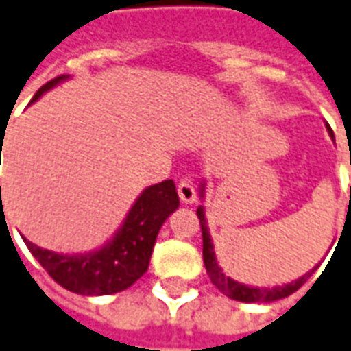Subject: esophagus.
Here are the masks:
<instances>
[{
  "instance_id": "34e87169",
  "label": "esophagus",
  "mask_w": 351,
  "mask_h": 351,
  "mask_svg": "<svg viewBox=\"0 0 351 351\" xmlns=\"http://www.w3.org/2000/svg\"><path fill=\"white\" fill-rule=\"evenodd\" d=\"M178 197H180V202L182 204H194L195 202V188L194 182L190 180V178H180L178 180Z\"/></svg>"
}]
</instances>
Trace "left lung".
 Returning <instances> with one entry per match:
<instances>
[{"label": "left lung", "mask_w": 351, "mask_h": 351, "mask_svg": "<svg viewBox=\"0 0 351 351\" xmlns=\"http://www.w3.org/2000/svg\"><path fill=\"white\" fill-rule=\"evenodd\" d=\"M350 195H351V190H350ZM195 215H197V219H199V226H202V238H204V263H206L207 275H209V278H211V282H213V285H215L223 294H226L228 298H232V300H236V302L252 304V302H275V300H282V298H286V295L294 294L295 290L304 285L307 278L311 276V273L317 271V267H319L317 265L313 271H309L307 275H304L302 278H298L295 282H290V285H285V286H275V288H250V286L240 285V282H236V280H232V278H228V276L223 273V269L217 265L213 244H211V238H209V232H207V226H206V219H204V209H202V207H197Z\"/></svg>", "instance_id": "left-lung-1"}]
</instances>
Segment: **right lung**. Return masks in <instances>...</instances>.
Segmentation results:
<instances>
[{
  "instance_id": "add662e5",
  "label": "right lung",
  "mask_w": 351,
  "mask_h": 351,
  "mask_svg": "<svg viewBox=\"0 0 351 351\" xmlns=\"http://www.w3.org/2000/svg\"><path fill=\"white\" fill-rule=\"evenodd\" d=\"M65 75L45 82L32 101ZM1 190V188H0ZM178 194L173 180L149 186L126 215L123 228L99 252L86 256H59L38 247L25 238L26 247L47 271V275L66 290L82 295L117 294L132 286L147 271L157 232L165 219L178 207Z\"/></svg>"
}]
</instances>
